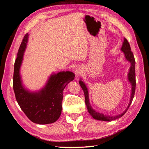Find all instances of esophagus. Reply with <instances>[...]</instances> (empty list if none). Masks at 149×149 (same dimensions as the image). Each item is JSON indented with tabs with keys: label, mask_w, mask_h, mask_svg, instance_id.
<instances>
[{
	"label": "esophagus",
	"mask_w": 149,
	"mask_h": 149,
	"mask_svg": "<svg viewBox=\"0 0 149 149\" xmlns=\"http://www.w3.org/2000/svg\"><path fill=\"white\" fill-rule=\"evenodd\" d=\"M79 73H80V70H79V69L76 68V69L75 70V74H76V76H78Z\"/></svg>",
	"instance_id": "obj_1"
}]
</instances>
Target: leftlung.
Wrapping results in <instances>:
<instances>
[{
	"instance_id": "8db88e82",
	"label": "left lung",
	"mask_w": 149,
	"mask_h": 149,
	"mask_svg": "<svg viewBox=\"0 0 149 149\" xmlns=\"http://www.w3.org/2000/svg\"><path fill=\"white\" fill-rule=\"evenodd\" d=\"M120 49H121V52L124 53L125 60L127 61H129L130 63V66L129 70V73L127 74V80H128V82H129L130 85H131V94H130L129 103L127 108H126V109L123 112V113L116 115V116H107L106 114H104L103 113H101L100 112L96 111V110H94L92 107L91 104L89 102V93H88V89L86 85L84 82L81 79H80V80L79 81V84L84 91V97H85V102H86V107H87L88 111L89 112V114L91 115L93 117V118L94 119L102 120V121H111V120L118 119L121 118V117H123L125 112H127V109H129L130 104H131L132 101L133 100L135 91H136V71H135L136 61H135L133 53L131 52V48H130V45L127 42V40L125 38H124V42L123 43V45H122Z\"/></svg>"
}]
</instances>
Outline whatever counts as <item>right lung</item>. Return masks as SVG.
Segmentation results:
<instances>
[{
	"instance_id": "1",
	"label": "right lung",
	"mask_w": 149,
	"mask_h": 149,
	"mask_svg": "<svg viewBox=\"0 0 149 149\" xmlns=\"http://www.w3.org/2000/svg\"><path fill=\"white\" fill-rule=\"evenodd\" d=\"M26 34L20 45L14 64L13 88L16 100L27 118L38 124H52L60 117L63 91L66 86L74 79L73 72L52 73L43 86L37 91L26 88L22 79L20 68L28 43Z\"/></svg>"
}]
</instances>
